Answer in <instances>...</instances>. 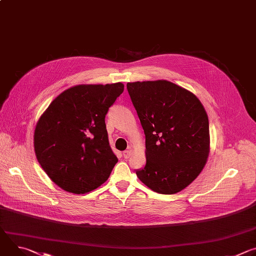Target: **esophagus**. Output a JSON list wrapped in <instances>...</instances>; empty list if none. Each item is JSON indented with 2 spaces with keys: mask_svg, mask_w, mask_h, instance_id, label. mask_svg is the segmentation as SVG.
<instances>
[{
  "mask_svg": "<svg viewBox=\"0 0 256 256\" xmlns=\"http://www.w3.org/2000/svg\"><path fill=\"white\" fill-rule=\"evenodd\" d=\"M132 150H126V151L124 152V158H130L132 156Z\"/></svg>",
  "mask_w": 256,
  "mask_h": 256,
  "instance_id": "34e87169",
  "label": "esophagus"
}]
</instances>
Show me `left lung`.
<instances>
[{"label": "left lung", "mask_w": 256, "mask_h": 256, "mask_svg": "<svg viewBox=\"0 0 256 256\" xmlns=\"http://www.w3.org/2000/svg\"><path fill=\"white\" fill-rule=\"evenodd\" d=\"M146 136V166L136 176L150 190L173 194L202 171L210 154L208 118L200 99L167 80L128 83Z\"/></svg>", "instance_id": "left-lung-1"}]
</instances>
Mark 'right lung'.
I'll return each mask as SVG.
<instances>
[{"label":"right lung","instance_id":"1","mask_svg":"<svg viewBox=\"0 0 256 256\" xmlns=\"http://www.w3.org/2000/svg\"><path fill=\"white\" fill-rule=\"evenodd\" d=\"M124 88L120 82L72 86L40 118L33 136L35 155L62 190L90 192L110 175L118 159L108 142L105 116Z\"/></svg>","mask_w":256,"mask_h":256}]
</instances>
